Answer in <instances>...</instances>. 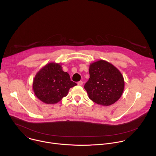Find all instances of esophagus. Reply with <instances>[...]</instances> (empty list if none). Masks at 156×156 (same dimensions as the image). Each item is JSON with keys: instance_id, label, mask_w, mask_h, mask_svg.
<instances>
[{"instance_id": "1", "label": "esophagus", "mask_w": 156, "mask_h": 156, "mask_svg": "<svg viewBox=\"0 0 156 156\" xmlns=\"http://www.w3.org/2000/svg\"><path fill=\"white\" fill-rule=\"evenodd\" d=\"M78 85H79V86H82L83 85V81H78Z\"/></svg>"}]
</instances>
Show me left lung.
Instances as JSON below:
<instances>
[{
    "label": "left lung",
    "instance_id": "1",
    "mask_svg": "<svg viewBox=\"0 0 156 156\" xmlns=\"http://www.w3.org/2000/svg\"><path fill=\"white\" fill-rule=\"evenodd\" d=\"M90 78L84 84L89 98L102 105L117 101L124 90L125 82L120 72L110 63L101 60L91 63Z\"/></svg>",
    "mask_w": 156,
    "mask_h": 156
}]
</instances>
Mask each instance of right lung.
Instances as JSON below:
<instances>
[{
	"label": "right lung",
	"mask_w": 156,
	"mask_h": 156,
	"mask_svg": "<svg viewBox=\"0 0 156 156\" xmlns=\"http://www.w3.org/2000/svg\"><path fill=\"white\" fill-rule=\"evenodd\" d=\"M76 85L69 74L62 70L60 63H49L36 75L33 83L36 97L48 104H56L66 96L70 89Z\"/></svg>",
	"instance_id": "add662e5"
}]
</instances>
